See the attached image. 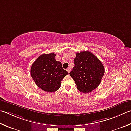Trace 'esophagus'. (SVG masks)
Returning <instances> with one entry per match:
<instances>
[{
    "label": "esophagus",
    "mask_w": 131,
    "mask_h": 131,
    "mask_svg": "<svg viewBox=\"0 0 131 131\" xmlns=\"http://www.w3.org/2000/svg\"><path fill=\"white\" fill-rule=\"evenodd\" d=\"M66 70H67L68 72L69 73V72H70V71H71V69H70V68H68Z\"/></svg>",
    "instance_id": "1"
}]
</instances>
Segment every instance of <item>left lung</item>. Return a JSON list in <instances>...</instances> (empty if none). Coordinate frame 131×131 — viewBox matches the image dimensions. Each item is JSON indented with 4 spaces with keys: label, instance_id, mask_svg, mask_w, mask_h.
<instances>
[{
    "label": "left lung",
    "instance_id": "8db88e82",
    "mask_svg": "<svg viewBox=\"0 0 131 131\" xmlns=\"http://www.w3.org/2000/svg\"><path fill=\"white\" fill-rule=\"evenodd\" d=\"M74 63V67L69 74L79 91L87 93L99 86L105 69L97 57L89 51H81L76 53Z\"/></svg>",
    "mask_w": 131,
    "mask_h": 131
}]
</instances>
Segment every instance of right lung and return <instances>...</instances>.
<instances>
[{
  "label": "right lung",
  "instance_id": "obj_1",
  "mask_svg": "<svg viewBox=\"0 0 131 131\" xmlns=\"http://www.w3.org/2000/svg\"><path fill=\"white\" fill-rule=\"evenodd\" d=\"M56 54H43L38 57L31 68V75L39 88L47 92L59 89L61 81L68 74L62 63L55 59Z\"/></svg>",
  "mask_w": 131,
  "mask_h": 131
}]
</instances>
